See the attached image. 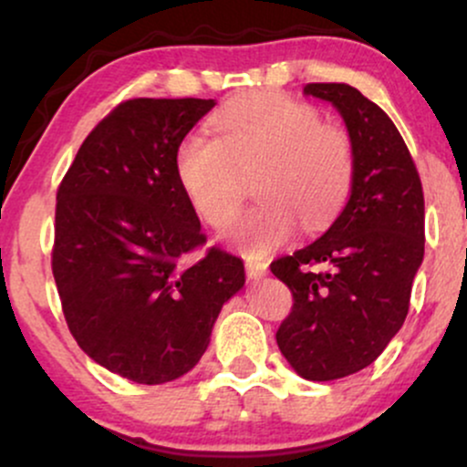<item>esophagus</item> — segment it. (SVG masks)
<instances>
[{
  "label": "esophagus",
  "mask_w": 467,
  "mask_h": 467,
  "mask_svg": "<svg viewBox=\"0 0 467 467\" xmlns=\"http://www.w3.org/2000/svg\"><path fill=\"white\" fill-rule=\"evenodd\" d=\"M245 275H248V278L259 281V278L267 275V264H264V261H245Z\"/></svg>",
  "instance_id": "34e87169"
}]
</instances>
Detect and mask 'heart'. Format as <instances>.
Wrapping results in <instances>:
<instances>
[{
    "label": "heart",
    "mask_w": 467,
    "mask_h": 467,
    "mask_svg": "<svg viewBox=\"0 0 467 467\" xmlns=\"http://www.w3.org/2000/svg\"><path fill=\"white\" fill-rule=\"evenodd\" d=\"M217 138L192 133L175 153V173L208 226L233 219L254 180L261 202L226 230L245 254L264 256L292 237L298 222L320 230L342 211L356 178L351 138L323 125L312 105L259 92L213 118Z\"/></svg>",
    "instance_id": "b5f03b06"
}]
</instances>
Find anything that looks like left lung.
Here are the masks:
<instances>
[{"label": "left lung", "mask_w": 467, "mask_h": 467, "mask_svg": "<svg viewBox=\"0 0 467 467\" xmlns=\"http://www.w3.org/2000/svg\"><path fill=\"white\" fill-rule=\"evenodd\" d=\"M305 94L340 111L356 178L323 237L270 270L294 296L278 349L301 378L329 382L368 367L404 325L423 261V191L404 138L373 100L347 83H307Z\"/></svg>", "instance_id": "1"}]
</instances>
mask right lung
I'll use <instances>...</instances> for the list:
<instances>
[{
  "instance_id": "right-lung-1",
  "label": "right lung",
  "mask_w": 467,
  "mask_h": 467,
  "mask_svg": "<svg viewBox=\"0 0 467 467\" xmlns=\"http://www.w3.org/2000/svg\"><path fill=\"white\" fill-rule=\"evenodd\" d=\"M213 99H131L80 144L57 191L55 275L78 347L138 384L189 373L244 261L208 248L175 173V153Z\"/></svg>"
}]
</instances>
